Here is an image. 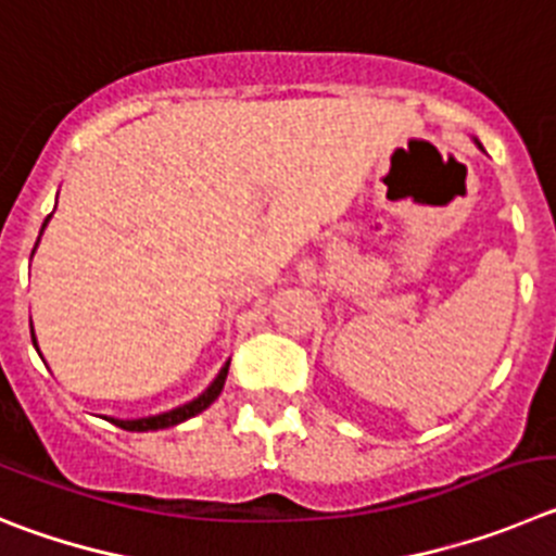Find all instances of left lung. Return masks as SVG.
<instances>
[{
  "mask_svg": "<svg viewBox=\"0 0 556 556\" xmlns=\"http://www.w3.org/2000/svg\"><path fill=\"white\" fill-rule=\"evenodd\" d=\"M477 147H479V149H482V143H477Z\"/></svg>",
  "mask_w": 556,
  "mask_h": 556,
  "instance_id": "1",
  "label": "left lung"
}]
</instances>
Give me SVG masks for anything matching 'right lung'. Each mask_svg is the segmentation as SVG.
Returning a JSON list of instances; mask_svg holds the SVG:
<instances>
[{
    "label": "right lung",
    "instance_id": "right-lung-1",
    "mask_svg": "<svg viewBox=\"0 0 556 556\" xmlns=\"http://www.w3.org/2000/svg\"><path fill=\"white\" fill-rule=\"evenodd\" d=\"M49 218H52V216H47L43 227H47V224H49ZM43 227H41V232H43ZM35 247H38V243H35ZM29 332H33V324H29ZM33 343H35V349H38V340H35V332H33ZM227 371H229V363L224 365L222 371H218V377L213 379V384H210V388L204 390L202 396L193 399V402H188V404H182V407H174V409H168V413H160V415H149V418H135V421H118V418H110V421L116 424V427L127 429V432H154V429L177 427V424L188 421V418H193V415H199V413H202V409H207L210 404L216 402L218 393H222V390H224V382H227Z\"/></svg>",
    "mask_w": 556,
    "mask_h": 556
}]
</instances>
